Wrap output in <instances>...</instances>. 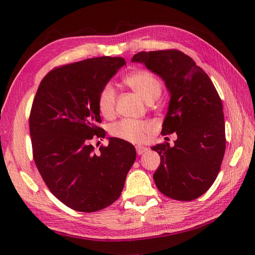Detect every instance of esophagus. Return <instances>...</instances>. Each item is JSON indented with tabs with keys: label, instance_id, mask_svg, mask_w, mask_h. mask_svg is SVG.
<instances>
[{
	"label": "esophagus",
	"instance_id": "obj_1",
	"mask_svg": "<svg viewBox=\"0 0 255 255\" xmlns=\"http://www.w3.org/2000/svg\"><path fill=\"white\" fill-rule=\"evenodd\" d=\"M136 150H137V153L139 154V155H141V154H143L145 151L148 150V148H145V147H141V145H138V147H136Z\"/></svg>",
	"mask_w": 255,
	"mask_h": 255
}]
</instances>
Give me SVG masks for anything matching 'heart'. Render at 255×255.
<instances>
[{"label":"heart","instance_id":"1","mask_svg":"<svg viewBox=\"0 0 255 255\" xmlns=\"http://www.w3.org/2000/svg\"><path fill=\"white\" fill-rule=\"evenodd\" d=\"M125 83L147 103L154 102L161 94L160 81L153 74L144 70L129 74L125 79ZM97 105L102 116L111 118L115 114L116 90L113 84L108 83L102 89ZM153 130L154 127L151 123L134 121V119H123L113 125L111 128L113 136L137 144L144 142Z\"/></svg>","mask_w":255,"mask_h":255}]
</instances>
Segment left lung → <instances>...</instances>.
<instances>
[{"instance_id":"left-lung-1","label":"left lung","mask_w":255,"mask_h":255,"mask_svg":"<svg viewBox=\"0 0 255 255\" xmlns=\"http://www.w3.org/2000/svg\"><path fill=\"white\" fill-rule=\"evenodd\" d=\"M164 81L170 93L163 134L174 145L151 149L161 162L153 180L165 196L187 202L202 196L217 177L226 150L223 103L211 80L191 57L175 49L141 51L131 59Z\"/></svg>"}]
</instances>
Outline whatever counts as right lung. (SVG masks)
<instances>
[{
    "label": "right lung",
    "instance_id": "add662e5",
    "mask_svg": "<svg viewBox=\"0 0 255 255\" xmlns=\"http://www.w3.org/2000/svg\"><path fill=\"white\" fill-rule=\"evenodd\" d=\"M121 57L85 59L51 70L42 79L29 116L32 155L50 192L71 209L93 213L121 196L136 150L119 138L94 152L104 138L99 95L123 66Z\"/></svg>",
    "mask_w": 255,
    "mask_h": 255
}]
</instances>
